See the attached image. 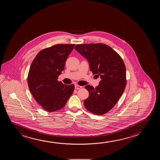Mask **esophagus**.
Returning <instances> with one entry per match:
<instances>
[{
  "label": "esophagus",
  "instance_id": "1",
  "mask_svg": "<svg viewBox=\"0 0 160 160\" xmlns=\"http://www.w3.org/2000/svg\"><path fill=\"white\" fill-rule=\"evenodd\" d=\"M82 88V86H79V85H76L75 86V89H77V90L80 89V88Z\"/></svg>",
  "mask_w": 160,
  "mask_h": 160
}]
</instances>
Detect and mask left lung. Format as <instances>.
Wrapping results in <instances>:
<instances>
[{
  "mask_svg": "<svg viewBox=\"0 0 160 160\" xmlns=\"http://www.w3.org/2000/svg\"><path fill=\"white\" fill-rule=\"evenodd\" d=\"M75 49L88 59L93 74L100 76L98 87L86 85L88 98L83 101L88 111L97 115L106 113L116 105L124 91L126 68L122 58L103 43L77 44Z\"/></svg>",
  "mask_w": 160,
  "mask_h": 160,
  "instance_id": "8db88e82",
  "label": "left lung"
}]
</instances>
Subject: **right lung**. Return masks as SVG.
Listing matches in <instances>:
<instances>
[{
  "label": "right lung",
  "instance_id": "1",
  "mask_svg": "<svg viewBox=\"0 0 160 160\" xmlns=\"http://www.w3.org/2000/svg\"><path fill=\"white\" fill-rule=\"evenodd\" d=\"M74 44H58L38 52L28 77L29 90L37 103L49 112L62 109L74 92L75 86L58 81Z\"/></svg>",
  "mask_w": 160,
  "mask_h": 160
}]
</instances>
